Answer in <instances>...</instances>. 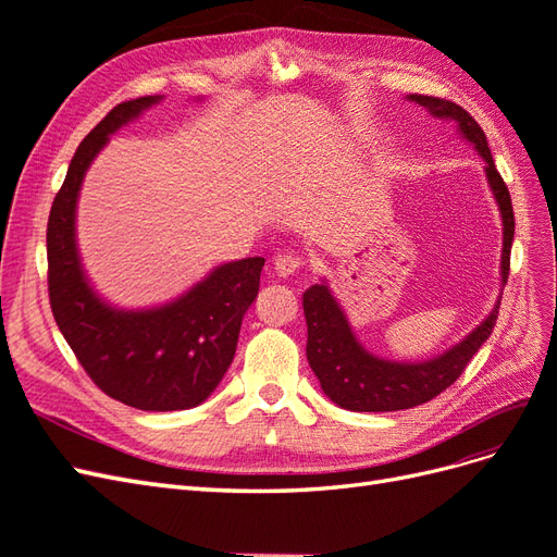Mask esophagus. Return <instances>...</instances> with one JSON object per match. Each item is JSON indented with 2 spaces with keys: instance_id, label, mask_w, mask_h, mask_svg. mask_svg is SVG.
<instances>
[{
  "instance_id": "esophagus-1",
  "label": "esophagus",
  "mask_w": 557,
  "mask_h": 557,
  "mask_svg": "<svg viewBox=\"0 0 557 557\" xmlns=\"http://www.w3.org/2000/svg\"><path fill=\"white\" fill-rule=\"evenodd\" d=\"M301 258H297V256H293V252H283V256H276L274 258V269H276V274L278 276H293V274H297L299 269H301Z\"/></svg>"
}]
</instances>
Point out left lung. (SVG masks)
Listing matches in <instances>:
<instances>
[{
  "instance_id": "obj_1",
  "label": "left lung",
  "mask_w": 557,
  "mask_h": 557,
  "mask_svg": "<svg viewBox=\"0 0 557 557\" xmlns=\"http://www.w3.org/2000/svg\"><path fill=\"white\" fill-rule=\"evenodd\" d=\"M409 99L418 102L420 107L430 109L436 117H450L460 125V132L476 146L479 153L485 160V174L491 181L493 195L502 211L504 223V248H502V281L509 278V264H511V244H513V207L507 183L499 176L497 166L493 162V153L487 148L485 132L481 125L471 117L462 107L442 97L430 95H411ZM499 305L495 311L487 315L483 323L471 332L469 336L446 350L444 356L416 362V364H401L374 358L367 352L356 336H352L348 320L342 313L339 305L330 295L327 285H311L305 293V315H307V360L313 369V374L320 381L323 393L339 404L342 409L348 411H401L420 407L440 393H444L448 385L460 379L469 360L474 352L483 346V342L491 336L497 323Z\"/></svg>"
}]
</instances>
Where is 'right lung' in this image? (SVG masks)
<instances>
[{"mask_svg":"<svg viewBox=\"0 0 557 557\" xmlns=\"http://www.w3.org/2000/svg\"><path fill=\"white\" fill-rule=\"evenodd\" d=\"M160 99H127L92 127L76 148L46 227L48 299L62 336L99 391L141 411L190 409L215 391L264 267V258L223 264L188 295L150 311H117L92 293L74 237L83 174L109 134Z\"/></svg>","mask_w":557,"mask_h":557,"instance_id":"1","label":"right lung"}]
</instances>
